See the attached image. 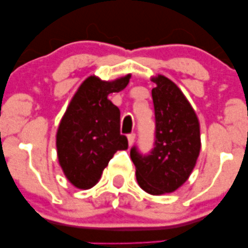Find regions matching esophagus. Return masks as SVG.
<instances>
[{
    "label": "esophagus",
    "mask_w": 248,
    "mask_h": 248,
    "mask_svg": "<svg viewBox=\"0 0 248 248\" xmlns=\"http://www.w3.org/2000/svg\"><path fill=\"white\" fill-rule=\"evenodd\" d=\"M135 134L134 133H132V134H129V135H128V144H129V147L130 146H133V143H134V141H135Z\"/></svg>",
    "instance_id": "esophagus-1"
}]
</instances>
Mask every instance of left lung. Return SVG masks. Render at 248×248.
Listing matches in <instances>:
<instances>
[{"label": "left lung", "instance_id": "left-lung-1", "mask_svg": "<svg viewBox=\"0 0 248 248\" xmlns=\"http://www.w3.org/2000/svg\"><path fill=\"white\" fill-rule=\"evenodd\" d=\"M155 141L148 155L130 149L136 179L150 195L177 190L189 178L201 152V132L195 110L182 91L167 77L153 78Z\"/></svg>", "mask_w": 248, "mask_h": 248}]
</instances>
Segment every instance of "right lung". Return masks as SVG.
<instances>
[{"label":"right lung","instance_id":"add662e5","mask_svg":"<svg viewBox=\"0 0 248 248\" xmlns=\"http://www.w3.org/2000/svg\"><path fill=\"white\" fill-rule=\"evenodd\" d=\"M129 79L130 75L113 81L88 77L62 116L57 154L65 176L76 187L95 186L113 155L128 148L127 138L120 134V109L107 96L124 90Z\"/></svg>","mask_w":248,"mask_h":248}]
</instances>
